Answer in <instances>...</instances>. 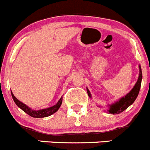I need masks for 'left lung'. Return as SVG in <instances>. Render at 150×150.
I'll use <instances>...</instances> for the list:
<instances>
[{
	"instance_id": "left-lung-1",
	"label": "left lung",
	"mask_w": 150,
	"mask_h": 150,
	"mask_svg": "<svg viewBox=\"0 0 150 150\" xmlns=\"http://www.w3.org/2000/svg\"><path fill=\"white\" fill-rule=\"evenodd\" d=\"M142 79V69H141V66H139V79H138L137 82L136 83L133 88L130 90V93H127L125 97L122 98L119 101H117L115 104H112V106H110V109L109 110V113L114 114V115L121 113L123 111H125L128 106H130L135 101V100L137 98L138 95H139V90H140ZM87 93H88V96L91 98V95H90L88 89H87Z\"/></svg>"
}]
</instances>
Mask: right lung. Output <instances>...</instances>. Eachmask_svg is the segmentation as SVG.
<instances>
[{"mask_svg": "<svg viewBox=\"0 0 150 150\" xmlns=\"http://www.w3.org/2000/svg\"><path fill=\"white\" fill-rule=\"evenodd\" d=\"M11 96L13 98V100L15 102L16 104L17 105V106L20 108L23 111H24L25 113H27L28 115H29L30 116L33 117H35V118H41V117H46L50 116V115H53L54 113H55L57 110L59 109V108L60 107L62 104V101H63V99L61 98L60 99L58 102L57 103V104L54 105V106H52V107L47 108V109H41V110H38V111H34L30 109V108H28V106H27L26 105L24 104L23 103H22L21 101L18 100L15 96L13 95L12 92H11Z\"/></svg>", "mask_w": 150, "mask_h": 150, "instance_id": "right-lung-1", "label": "right lung"}]
</instances>
